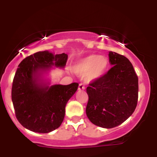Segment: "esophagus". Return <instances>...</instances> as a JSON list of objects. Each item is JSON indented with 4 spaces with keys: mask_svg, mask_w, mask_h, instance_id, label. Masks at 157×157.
Segmentation results:
<instances>
[{
    "mask_svg": "<svg viewBox=\"0 0 157 157\" xmlns=\"http://www.w3.org/2000/svg\"><path fill=\"white\" fill-rule=\"evenodd\" d=\"M85 89H86V88H85V86H84V85L82 84V83H80L79 84V87H78V90H84Z\"/></svg>",
    "mask_w": 157,
    "mask_h": 157,
    "instance_id": "1",
    "label": "esophagus"
}]
</instances>
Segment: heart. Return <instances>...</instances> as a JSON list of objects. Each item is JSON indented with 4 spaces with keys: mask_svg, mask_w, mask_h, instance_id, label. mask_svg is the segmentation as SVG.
Wrapping results in <instances>:
<instances>
[{
    "mask_svg": "<svg viewBox=\"0 0 157 157\" xmlns=\"http://www.w3.org/2000/svg\"><path fill=\"white\" fill-rule=\"evenodd\" d=\"M107 57L97 55H90L79 60L74 66L75 71L80 76L86 75L88 82L102 77L109 67Z\"/></svg>",
    "mask_w": 157,
    "mask_h": 157,
    "instance_id": "b5f03b06",
    "label": "heart"
}]
</instances>
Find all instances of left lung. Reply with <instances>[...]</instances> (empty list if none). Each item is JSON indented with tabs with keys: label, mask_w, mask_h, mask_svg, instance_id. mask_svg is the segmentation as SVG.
<instances>
[{
	"label": "left lung",
	"mask_w": 157,
	"mask_h": 157,
	"mask_svg": "<svg viewBox=\"0 0 157 157\" xmlns=\"http://www.w3.org/2000/svg\"><path fill=\"white\" fill-rule=\"evenodd\" d=\"M112 65L105 75L90 82L86 115L93 124L112 128L134 113L138 100V77L125 56L109 52Z\"/></svg>",
	"instance_id": "left-lung-1"
}]
</instances>
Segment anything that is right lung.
<instances>
[{
  "label": "right lung",
  "mask_w": 157,
  "mask_h": 157,
  "mask_svg": "<svg viewBox=\"0 0 157 157\" xmlns=\"http://www.w3.org/2000/svg\"><path fill=\"white\" fill-rule=\"evenodd\" d=\"M67 59L65 53L38 52L18 65L12 82V100L16 118L28 130L46 134L58 128L63 121L66 103L79 84L49 86L40 80V75L52 66L64 68Z\"/></svg>",
  "instance_id": "obj_1"
}]
</instances>
